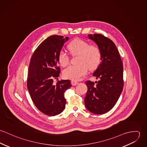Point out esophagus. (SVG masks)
<instances>
[{"label": "esophagus", "instance_id": "1", "mask_svg": "<svg viewBox=\"0 0 147 147\" xmlns=\"http://www.w3.org/2000/svg\"><path fill=\"white\" fill-rule=\"evenodd\" d=\"M78 83H79L77 82H76V81H74V80H72V81H71V84H72V85H73V86L76 85Z\"/></svg>", "mask_w": 147, "mask_h": 147}]
</instances>
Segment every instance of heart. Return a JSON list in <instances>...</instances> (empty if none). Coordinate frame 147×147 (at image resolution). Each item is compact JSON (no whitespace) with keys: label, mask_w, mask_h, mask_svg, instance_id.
Listing matches in <instances>:
<instances>
[{"label":"heart","mask_w":147,"mask_h":147,"mask_svg":"<svg viewBox=\"0 0 147 147\" xmlns=\"http://www.w3.org/2000/svg\"><path fill=\"white\" fill-rule=\"evenodd\" d=\"M68 48L73 54H78L77 62L79 64L71 65L63 71V76L66 79L79 80L87 74L88 68L93 70L100 63L101 53L97 45H89V42L77 38L69 43ZM58 60L61 65L65 67L69 62V57L64 50H61Z\"/></svg>","instance_id":"heart-1"}]
</instances>
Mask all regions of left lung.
Returning <instances> with one entry per match:
<instances>
[{"label":"left lung","instance_id":"obj_1","mask_svg":"<svg viewBox=\"0 0 147 147\" xmlns=\"http://www.w3.org/2000/svg\"><path fill=\"white\" fill-rule=\"evenodd\" d=\"M101 53V63L93 74L98 82L86 81L84 98L86 108L96 114H103L117 103L123 88V67L118 49L111 40L100 34L88 35Z\"/></svg>","mask_w":147,"mask_h":147}]
</instances>
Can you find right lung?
Wrapping results in <instances>:
<instances>
[{
  "label": "right lung",
  "mask_w": 147,
  "mask_h": 147,
  "mask_svg": "<svg viewBox=\"0 0 147 147\" xmlns=\"http://www.w3.org/2000/svg\"><path fill=\"white\" fill-rule=\"evenodd\" d=\"M68 37L52 36L38 46L34 51L29 66L27 87L36 107L43 114L55 116L65 109V91L72 86L69 80H61L58 55Z\"/></svg>",
  "instance_id": "1"
}]
</instances>
